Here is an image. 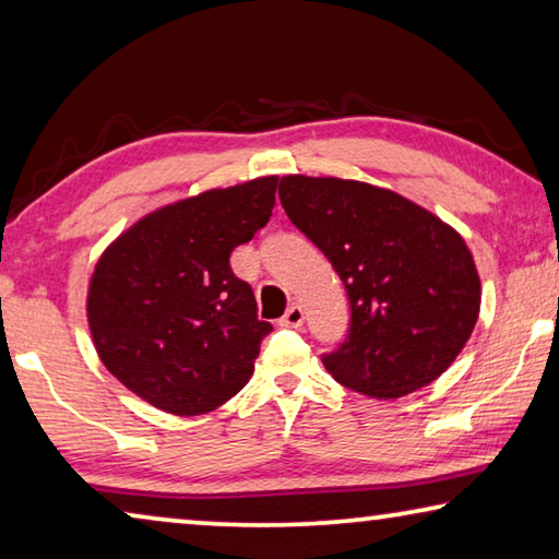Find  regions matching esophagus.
<instances>
[{
    "instance_id": "esophagus-1",
    "label": "esophagus",
    "mask_w": 559,
    "mask_h": 559,
    "mask_svg": "<svg viewBox=\"0 0 559 559\" xmlns=\"http://www.w3.org/2000/svg\"><path fill=\"white\" fill-rule=\"evenodd\" d=\"M302 320H306V310H302L300 306H290L286 310V316L281 318V325H288V328H300Z\"/></svg>"
}]
</instances>
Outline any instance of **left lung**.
Returning a JSON list of instances; mask_svg holds the SVG:
<instances>
[{
	"label": "left lung",
	"mask_w": 559,
	"mask_h": 559,
	"mask_svg": "<svg viewBox=\"0 0 559 559\" xmlns=\"http://www.w3.org/2000/svg\"><path fill=\"white\" fill-rule=\"evenodd\" d=\"M288 219L345 283L353 323L323 357L370 400H400L449 370L480 313V278L463 236L392 189L340 177H281Z\"/></svg>",
	"instance_id": "8db88e82"
}]
</instances>
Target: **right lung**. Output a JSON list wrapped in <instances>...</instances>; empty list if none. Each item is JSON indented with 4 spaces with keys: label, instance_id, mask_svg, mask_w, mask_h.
I'll return each instance as SVG.
<instances>
[{
    "label": "right lung",
    "instance_id": "1",
    "mask_svg": "<svg viewBox=\"0 0 559 559\" xmlns=\"http://www.w3.org/2000/svg\"><path fill=\"white\" fill-rule=\"evenodd\" d=\"M276 182L257 177L157 206L100 253L86 296L93 347L155 409L206 414L251 380L271 323L229 257L266 226Z\"/></svg>",
    "mask_w": 559,
    "mask_h": 559
}]
</instances>
